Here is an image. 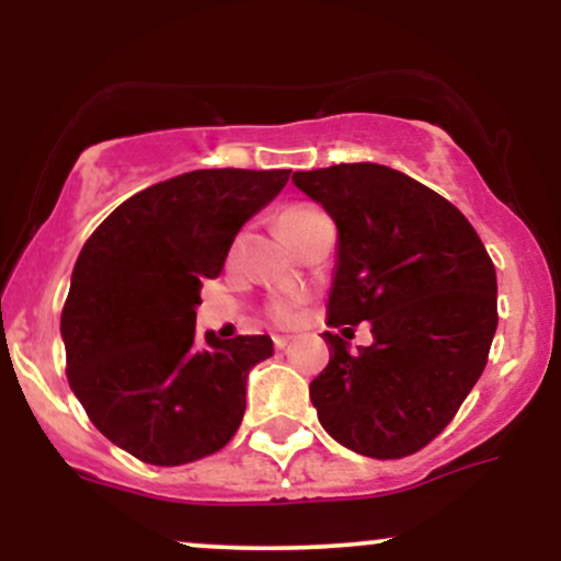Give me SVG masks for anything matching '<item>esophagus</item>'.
<instances>
[{
    "mask_svg": "<svg viewBox=\"0 0 561 561\" xmlns=\"http://www.w3.org/2000/svg\"><path fill=\"white\" fill-rule=\"evenodd\" d=\"M287 343H289V337H285V334H276V337H274V347H276V351H285Z\"/></svg>",
    "mask_w": 561,
    "mask_h": 561,
    "instance_id": "obj_1",
    "label": "esophagus"
}]
</instances>
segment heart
Instances as JSON below:
<instances>
[{"instance_id":"heart-1","label":"heart","mask_w":561,"mask_h":561,"mask_svg":"<svg viewBox=\"0 0 561 561\" xmlns=\"http://www.w3.org/2000/svg\"><path fill=\"white\" fill-rule=\"evenodd\" d=\"M321 210L313 208V205H289V208L282 210L279 216H276V229H279V234L289 240L293 237L295 229H300L302 224L308 221V218L319 216ZM295 308H298V300H279L274 302V317L279 321H289L295 317Z\"/></svg>"}]
</instances>
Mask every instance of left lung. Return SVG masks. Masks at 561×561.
Listing matches in <instances>:
<instances>
[{"label": "left lung", "instance_id": "left-lung-1", "mask_svg": "<svg viewBox=\"0 0 561 561\" xmlns=\"http://www.w3.org/2000/svg\"><path fill=\"white\" fill-rule=\"evenodd\" d=\"M293 184L337 224L330 324L369 321L375 334L353 353L324 332L330 364L308 388L321 427L371 459L416 454L485 369L499 327L491 255L456 205L388 165L295 171Z\"/></svg>", "mask_w": 561, "mask_h": 561}]
</instances>
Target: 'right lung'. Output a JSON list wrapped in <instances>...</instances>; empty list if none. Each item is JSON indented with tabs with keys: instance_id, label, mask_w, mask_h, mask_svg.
Masks as SVG:
<instances>
[{
	"instance_id": "add662e5",
	"label": "right lung",
	"mask_w": 561,
	"mask_h": 561,
	"mask_svg": "<svg viewBox=\"0 0 561 561\" xmlns=\"http://www.w3.org/2000/svg\"><path fill=\"white\" fill-rule=\"evenodd\" d=\"M289 171L203 169L121 203L81 248L60 332L68 382L107 440L158 467L216 454L244 414V385L274 353L268 334H195L203 279Z\"/></svg>"
}]
</instances>
